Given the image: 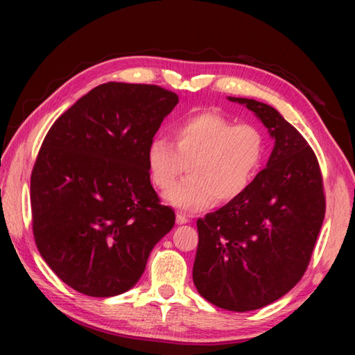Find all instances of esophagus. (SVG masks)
I'll list each match as a JSON object with an SVG mask.
<instances>
[{
    "label": "esophagus",
    "mask_w": 355,
    "mask_h": 355,
    "mask_svg": "<svg viewBox=\"0 0 355 355\" xmlns=\"http://www.w3.org/2000/svg\"><path fill=\"white\" fill-rule=\"evenodd\" d=\"M188 222H189L188 216H184V214H182V213H178V214H177V224H178V225L188 224Z\"/></svg>",
    "instance_id": "esophagus-1"
}]
</instances>
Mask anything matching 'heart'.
<instances>
[{"instance_id":"obj_1","label":"heart","mask_w":355,"mask_h":355,"mask_svg":"<svg viewBox=\"0 0 355 355\" xmlns=\"http://www.w3.org/2000/svg\"><path fill=\"white\" fill-rule=\"evenodd\" d=\"M172 144L153 137L146 150L148 175L170 189L186 168L191 175L167 192L166 200L182 211H202L216 200L230 202L248 191L266 156V136L250 123L235 125L213 110L192 112L171 127Z\"/></svg>"}]
</instances>
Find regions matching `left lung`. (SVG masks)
Instances as JSON below:
<instances>
[{
    "instance_id": "8db88e82",
    "label": "left lung",
    "mask_w": 355,
    "mask_h": 355,
    "mask_svg": "<svg viewBox=\"0 0 355 355\" xmlns=\"http://www.w3.org/2000/svg\"><path fill=\"white\" fill-rule=\"evenodd\" d=\"M227 98L260 119L274 148L244 194L197 220L192 280L216 307L250 311L285 296L302 279L326 199L320 164L302 135L272 106Z\"/></svg>"
}]
</instances>
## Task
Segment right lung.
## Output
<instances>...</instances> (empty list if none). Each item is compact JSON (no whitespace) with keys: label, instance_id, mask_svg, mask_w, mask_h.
I'll list each match as a JSON object with an SVG mask.
<instances>
[{"label":"right lung","instance_id":"1","mask_svg":"<svg viewBox=\"0 0 355 355\" xmlns=\"http://www.w3.org/2000/svg\"><path fill=\"white\" fill-rule=\"evenodd\" d=\"M177 103L152 84H100L46 133L31 173L34 239L78 293L128 291L175 224L150 183L146 150Z\"/></svg>","mask_w":355,"mask_h":355}]
</instances>
